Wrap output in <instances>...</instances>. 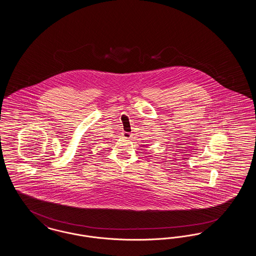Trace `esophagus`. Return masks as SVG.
<instances>
[{
	"label": "esophagus",
	"mask_w": 256,
	"mask_h": 256,
	"mask_svg": "<svg viewBox=\"0 0 256 256\" xmlns=\"http://www.w3.org/2000/svg\"><path fill=\"white\" fill-rule=\"evenodd\" d=\"M132 134H130V132H124L122 134V138H126V139H132Z\"/></svg>",
	"instance_id": "obj_1"
}]
</instances>
